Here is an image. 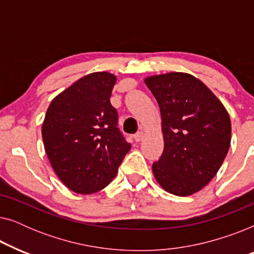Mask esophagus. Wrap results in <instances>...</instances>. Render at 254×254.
<instances>
[{"instance_id":"34e87169","label":"esophagus","mask_w":254,"mask_h":254,"mask_svg":"<svg viewBox=\"0 0 254 254\" xmlns=\"http://www.w3.org/2000/svg\"><path fill=\"white\" fill-rule=\"evenodd\" d=\"M143 131H137L136 134H134V138H135V141L136 142H140V141H142L143 140Z\"/></svg>"}]
</instances>
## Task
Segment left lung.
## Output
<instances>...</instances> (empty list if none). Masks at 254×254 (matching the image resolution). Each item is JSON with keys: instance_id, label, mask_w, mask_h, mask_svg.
<instances>
[{"instance_id": "1", "label": "left lung", "mask_w": 254, "mask_h": 254, "mask_svg": "<svg viewBox=\"0 0 254 254\" xmlns=\"http://www.w3.org/2000/svg\"><path fill=\"white\" fill-rule=\"evenodd\" d=\"M145 84L161 109L164 135V150L152 172L169 193L190 195L221 168L230 147V117L214 93L190 74L151 76Z\"/></svg>"}]
</instances>
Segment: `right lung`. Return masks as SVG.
Returning a JSON list of instances; mask_svg holds the SVG:
<instances>
[{"label":"right lung","instance_id":"right-lung-1","mask_svg":"<svg viewBox=\"0 0 254 254\" xmlns=\"http://www.w3.org/2000/svg\"><path fill=\"white\" fill-rule=\"evenodd\" d=\"M117 77L92 72L55 97L43 124L45 150L69 190L91 194L112 182L130 143L111 104Z\"/></svg>","mask_w":254,"mask_h":254}]
</instances>
